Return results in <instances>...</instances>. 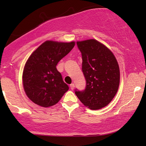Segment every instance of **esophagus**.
<instances>
[{"label": "esophagus", "mask_w": 146, "mask_h": 146, "mask_svg": "<svg viewBox=\"0 0 146 146\" xmlns=\"http://www.w3.org/2000/svg\"><path fill=\"white\" fill-rule=\"evenodd\" d=\"M74 87H75V86L74 84H71L70 85V89L72 90H73L74 89Z\"/></svg>", "instance_id": "1"}]
</instances>
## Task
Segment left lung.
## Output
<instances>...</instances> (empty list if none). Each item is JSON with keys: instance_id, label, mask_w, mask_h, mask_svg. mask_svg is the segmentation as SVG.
<instances>
[{"instance_id": "8db88e82", "label": "left lung", "mask_w": 146, "mask_h": 146, "mask_svg": "<svg viewBox=\"0 0 146 146\" xmlns=\"http://www.w3.org/2000/svg\"><path fill=\"white\" fill-rule=\"evenodd\" d=\"M82 58V70L86 79L84 90L75 94L85 106L102 108L112 100L119 84V69L113 53L94 39L77 42Z\"/></svg>"}]
</instances>
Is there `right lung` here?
Masks as SVG:
<instances>
[{"mask_svg":"<svg viewBox=\"0 0 146 146\" xmlns=\"http://www.w3.org/2000/svg\"><path fill=\"white\" fill-rule=\"evenodd\" d=\"M74 45V42L46 41L28 59L23 70V86L27 96L36 104L52 106L68 90L56 65Z\"/></svg>","mask_w":146,"mask_h":146,"instance_id":"obj_1","label":"right lung"}]
</instances>
